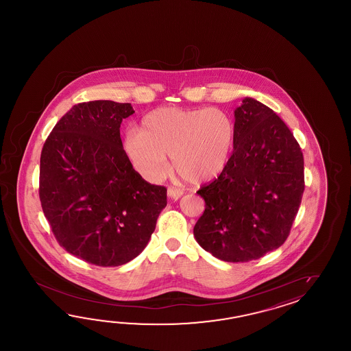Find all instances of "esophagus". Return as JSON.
<instances>
[{
    "instance_id": "1",
    "label": "esophagus",
    "mask_w": 351,
    "mask_h": 351,
    "mask_svg": "<svg viewBox=\"0 0 351 351\" xmlns=\"http://www.w3.org/2000/svg\"><path fill=\"white\" fill-rule=\"evenodd\" d=\"M168 195L174 199V201H177L178 198H180L182 195H183V189H180V188H177V186H169L168 188Z\"/></svg>"
}]
</instances>
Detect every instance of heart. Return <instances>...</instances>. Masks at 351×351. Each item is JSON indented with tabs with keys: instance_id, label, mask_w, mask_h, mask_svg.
Instances as JSON below:
<instances>
[{
	"instance_id": "b5f03b06",
	"label": "heart",
	"mask_w": 351,
	"mask_h": 351,
	"mask_svg": "<svg viewBox=\"0 0 351 351\" xmlns=\"http://www.w3.org/2000/svg\"><path fill=\"white\" fill-rule=\"evenodd\" d=\"M234 124L218 108H159L143 118L139 130L128 132L123 148L143 178L157 182L173 167L184 178L201 183L215 178L230 160Z\"/></svg>"
}]
</instances>
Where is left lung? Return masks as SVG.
Segmentation results:
<instances>
[{"label":"left lung","mask_w":351,"mask_h":351,"mask_svg":"<svg viewBox=\"0 0 351 351\" xmlns=\"http://www.w3.org/2000/svg\"><path fill=\"white\" fill-rule=\"evenodd\" d=\"M234 144L222 173L197 193L206 209L199 246L226 262H248L284 245L305 189L304 157L291 130L252 97L234 110Z\"/></svg>","instance_id":"left-lung-1"}]
</instances>
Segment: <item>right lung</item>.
Wrapping results in <instances>:
<instances>
[{"label":"right lung","mask_w":351,"mask_h":351,"mask_svg":"<svg viewBox=\"0 0 351 351\" xmlns=\"http://www.w3.org/2000/svg\"><path fill=\"white\" fill-rule=\"evenodd\" d=\"M133 112L112 100L74 105L40 158L38 194L55 239L101 267L141 254L167 206V188L144 180L123 149L120 124Z\"/></svg>","instance_id":"add662e5"}]
</instances>
